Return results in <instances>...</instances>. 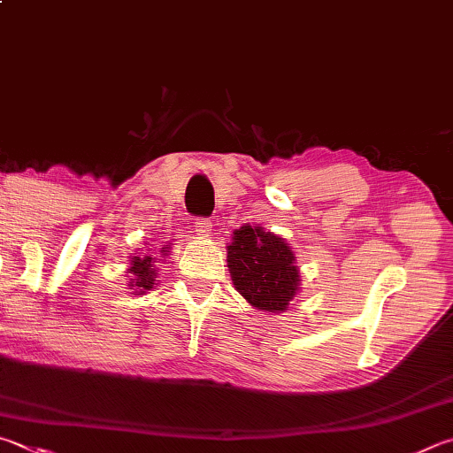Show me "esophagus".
Returning a JSON list of instances; mask_svg holds the SVG:
<instances>
[{
  "instance_id": "1",
  "label": "esophagus",
  "mask_w": 453,
  "mask_h": 453,
  "mask_svg": "<svg viewBox=\"0 0 453 453\" xmlns=\"http://www.w3.org/2000/svg\"><path fill=\"white\" fill-rule=\"evenodd\" d=\"M196 232H198L200 235H208L211 232V219L210 218L196 219Z\"/></svg>"
}]
</instances>
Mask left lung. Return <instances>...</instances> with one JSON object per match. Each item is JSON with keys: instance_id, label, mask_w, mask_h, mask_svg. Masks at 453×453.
Instances as JSON below:
<instances>
[{"instance_id": "obj_1", "label": "left lung", "mask_w": 453, "mask_h": 453, "mask_svg": "<svg viewBox=\"0 0 453 453\" xmlns=\"http://www.w3.org/2000/svg\"><path fill=\"white\" fill-rule=\"evenodd\" d=\"M295 255L281 237L243 226L227 245V267L235 289L261 311H285L299 289Z\"/></svg>"}]
</instances>
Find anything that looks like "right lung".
Listing matches in <instances>:
<instances>
[{
	"instance_id": "obj_1",
	"label": "right lung",
	"mask_w": 453,
	"mask_h": 453,
	"mask_svg": "<svg viewBox=\"0 0 453 453\" xmlns=\"http://www.w3.org/2000/svg\"><path fill=\"white\" fill-rule=\"evenodd\" d=\"M166 250V248H162V251ZM130 271L128 273L133 275L134 279H130V289H134L136 287V291L134 293H144V291H148V289H152V285H154V281H156V269H152L154 267V259L150 257V255H144V257H133V263H130Z\"/></svg>"
}]
</instances>
